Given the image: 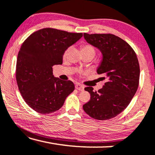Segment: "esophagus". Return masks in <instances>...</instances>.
<instances>
[{"label": "esophagus", "instance_id": "obj_1", "mask_svg": "<svg viewBox=\"0 0 155 155\" xmlns=\"http://www.w3.org/2000/svg\"><path fill=\"white\" fill-rule=\"evenodd\" d=\"M84 87L83 85H82V84H79V83L75 84V89H76V90H78L79 91H82V90H84Z\"/></svg>", "mask_w": 155, "mask_h": 155}]
</instances>
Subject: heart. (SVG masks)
<instances>
[{"label": "heart", "mask_w": 155, "mask_h": 155, "mask_svg": "<svg viewBox=\"0 0 155 155\" xmlns=\"http://www.w3.org/2000/svg\"><path fill=\"white\" fill-rule=\"evenodd\" d=\"M68 51H69V49H67L64 52V56H66L68 52ZM94 51V49L91 45H89V44H85V45L82 46L81 51Z\"/></svg>", "instance_id": "obj_1"}]
</instances>
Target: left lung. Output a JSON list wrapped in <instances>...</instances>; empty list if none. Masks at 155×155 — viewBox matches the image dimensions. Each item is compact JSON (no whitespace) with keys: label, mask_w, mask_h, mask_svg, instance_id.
Masks as SVG:
<instances>
[{"label":"left lung","mask_w":155,"mask_h":155,"mask_svg":"<svg viewBox=\"0 0 155 155\" xmlns=\"http://www.w3.org/2000/svg\"><path fill=\"white\" fill-rule=\"evenodd\" d=\"M87 42L98 48L102 60L97 70L107 80L103 87L94 92L87 87L90 100L83 105L84 111L97 120L115 117L128 107L138 87L140 65L132 47L111 34L84 33Z\"/></svg>","instance_id":"1"}]
</instances>
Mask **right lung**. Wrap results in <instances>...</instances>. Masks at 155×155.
Instances as JSON below:
<instances>
[{
	"label": "right lung",
	"instance_id": "1",
	"mask_svg": "<svg viewBox=\"0 0 155 155\" xmlns=\"http://www.w3.org/2000/svg\"><path fill=\"white\" fill-rule=\"evenodd\" d=\"M82 37V33L44 28L23 42L17 59L16 80L25 102L35 111H58L75 90L71 80L55 78L52 67L62 64L65 50Z\"/></svg>",
	"mask_w": 155,
	"mask_h": 155
}]
</instances>
